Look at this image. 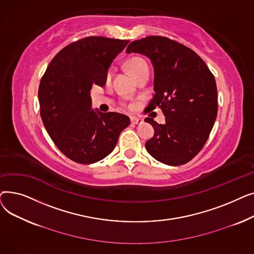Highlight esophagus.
Listing matches in <instances>:
<instances>
[{
    "label": "esophagus",
    "instance_id": "34e87169",
    "mask_svg": "<svg viewBox=\"0 0 254 254\" xmlns=\"http://www.w3.org/2000/svg\"><path fill=\"white\" fill-rule=\"evenodd\" d=\"M130 122H131V124H134V125H142L144 123V120L142 118L132 116V117H130Z\"/></svg>",
    "mask_w": 254,
    "mask_h": 254
}]
</instances>
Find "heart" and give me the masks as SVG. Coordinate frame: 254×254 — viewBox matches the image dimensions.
<instances>
[{
	"mask_svg": "<svg viewBox=\"0 0 254 254\" xmlns=\"http://www.w3.org/2000/svg\"><path fill=\"white\" fill-rule=\"evenodd\" d=\"M128 68L131 71V73L134 74L136 77L145 71H149L148 65H147V64H146V62L139 58L130 59L128 61ZM113 73H114V69H113V66H111V68L108 70V72H107V75H106L107 80H110L112 78Z\"/></svg>",
	"mask_w": 254,
	"mask_h": 254,
	"instance_id": "obj_1",
	"label": "heart"
}]
</instances>
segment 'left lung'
<instances>
[{"mask_svg": "<svg viewBox=\"0 0 254 254\" xmlns=\"http://www.w3.org/2000/svg\"><path fill=\"white\" fill-rule=\"evenodd\" d=\"M127 53H140L153 65L155 93L146 112L159 107L164 125L145 122L154 135L145 148L156 161L181 166L201 151L217 116V87L205 62L190 48L173 40L149 36L131 42Z\"/></svg>", "mask_w": 254, "mask_h": 254, "instance_id": "1", "label": "left lung"}]
</instances>
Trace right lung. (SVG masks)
<instances>
[{
  "instance_id": "right-lung-1",
  "label": "right lung",
  "mask_w": 254,
  "mask_h": 254,
  "mask_svg": "<svg viewBox=\"0 0 254 254\" xmlns=\"http://www.w3.org/2000/svg\"><path fill=\"white\" fill-rule=\"evenodd\" d=\"M128 40L87 37L62 49L48 64L38 99L44 127L72 161L89 165L110 154L129 125L127 115L91 108L93 84L104 86L113 60Z\"/></svg>"
}]
</instances>
